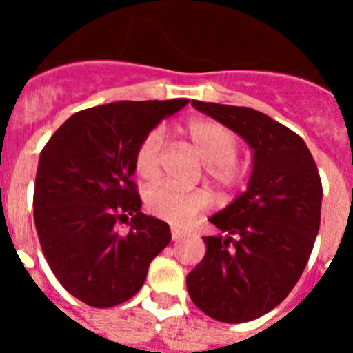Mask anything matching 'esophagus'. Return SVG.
I'll list each match as a JSON object with an SVG mask.
<instances>
[{
	"mask_svg": "<svg viewBox=\"0 0 353 353\" xmlns=\"http://www.w3.org/2000/svg\"><path fill=\"white\" fill-rule=\"evenodd\" d=\"M183 236H185V233H183L182 230H179V228H171V240H173V242H179Z\"/></svg>",
	"mask_w": 353,
	"mask_h": 353,
	"instance_id": "1",
	"label": "esophagus"
}]
</instances>
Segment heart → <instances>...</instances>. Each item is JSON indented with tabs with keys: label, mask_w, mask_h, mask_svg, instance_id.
<instances>
[{
	"label": "heart",
	"mask_w": 353,
	"mask_h": 353,
	"mask_svg": "<svg viewBox=\"0 0 353 353\" xmlns=\"http://www.w3.org/2000/svg\"><path fill=\"white\" fill-rule=\"evenodd\" d=\"M185 136L196 154L205 162V170L221 191L230 192L242 183L244 170L236 162L240 143L223 123L207 118H194L185 123ZM164 154V132L152 129L143 136L136 154L134 168L143 180H155L161 173ZM210 205L207 191H183L180 187L161 183L146 192V208L152 215L174 226H187Z\"/></svg>",
	"instance_id": "b5f03b06"
}]
</instances>
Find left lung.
<instances>
[{
	"label": "left lung",
	"instance_id": "1",
	"mask_svg": "<svg viewBox=\"0 0 353 353\" xmlns=\"http://www.w3.org/2000/svg\"><path fill=\"white\" fill-rule=\"evenodd\" d=\"M254 150L248 191L212 215L219 235L187 276V292L214 320L269 313L297 285L320 230L322 180L304 139L251 108L192 101Z\"/></svg>",
	"mask_w": 353,
	"mask_h": 353
}]
</instances>
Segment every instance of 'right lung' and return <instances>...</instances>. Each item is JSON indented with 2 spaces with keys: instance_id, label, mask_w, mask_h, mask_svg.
<instances>
[{
  "instance_id": "add662e5",
  "label": "right lung",
  "mask_w": 353,
  "mask_h": 353,
  "mask_svg": "<svg viewBox=\"0 0 353 353\" xmlns=\"http://www.w3.org/2000/svg\"><path fill=\"white\" fill-rule=\"evenodd\" d=\"M189 99L121 101L83 109L40 152L33 217L43 256L65 290L92 307L139 292L170 244L168 223L141 212L134 154L146 132ZM127 222L121 234L117 224Z\"/></svg>"
}]
</instances>
